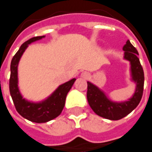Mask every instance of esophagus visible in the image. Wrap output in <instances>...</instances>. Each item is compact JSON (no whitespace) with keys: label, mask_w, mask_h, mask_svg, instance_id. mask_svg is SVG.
Instances as JSON below:
<instances>
[{"label":"esophagus","mask_w":152,"mask_h":152,"mask_svg":"<svg viewBox=\"0 0 152 152\" xmlns=\"http://www.w3.org/2000/svg\"><path fill=\"white\" fill-rule=\"evenodd\" d=\"M81 77H82L83 79H88V78H89V73H87V72L82 73V75H81Z\"/></svg>","instance_id":"34e87169"}]
</instances>
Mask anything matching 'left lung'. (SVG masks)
Returning a JSON list of instances; mask_svg holds the SVG:
<instances>
[{
  "label": "left lung",
  "mask_w": 152,
  "mask_h": 152,
  "mask_svg": "<svg viewBox=\"0 0 152 152\" xmlns=\"http://www.w3.org/2000/svg\"><path fill=\"white\" fill-rule=\"evenodd\" d=\"M123 50L124 59L130 63L131 81L136 84L135 92L128 101L113 102L99 87L87 82V100L89 106L97 115L111 121H117L129 115L137 107L143 96L144 74L138 58V51L129 40H127L123 47Z\"/></svg>",
  "instance_id": "8db88e82"
}]
</instances>
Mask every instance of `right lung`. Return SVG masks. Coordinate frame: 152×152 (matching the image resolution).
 Instances as JSON below:
<instances>
[{
  "label": "right lung",
  "instance_id": "obj_1",
  "mask_svg": "<svg viewBox=\"0 0 152 152\" xmlns=\"http://www.w3.org/2000/svg\"><path fill=\"white\" fill-rule=\"evenodd\" d=\"M44 37L45 36H36L23 43L12 58L10 66L9 91L16 111L23 118L35 123H46L59 116L65 105L66 95L76 80V78H73L58 86L50 96L41 102H34L23 98L18 86L19 62L29 44Z\"/></svg>",
  "mask_w": 152,
  "mask_h": 152
}]
</instances>
